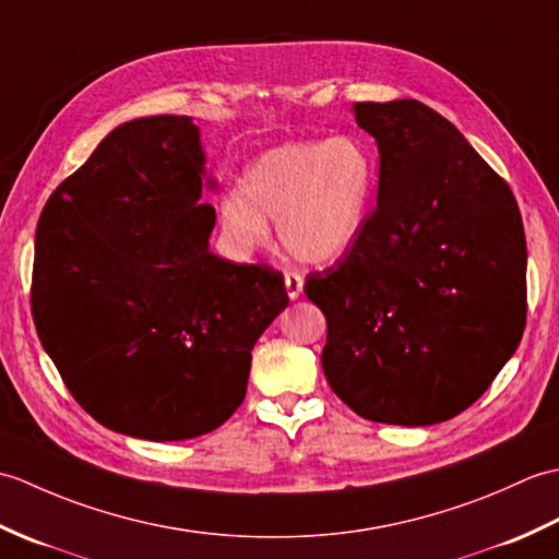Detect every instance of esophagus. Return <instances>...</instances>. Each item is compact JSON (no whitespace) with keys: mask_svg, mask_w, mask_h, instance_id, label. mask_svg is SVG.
<instances>
[{"mask_svg":"<svg viewBox=\"0 0 559 559\" xmlns=\"http://www.w3.org/2000/svg\"><path fill=\"white\" fill-rule=\"evenodd\" d=\"M302 288H305V281H302L300 273L288 271L286 273V293H288V298L290 300H298L300 295H302Z\"/></svg>","mask_w":559,"mask_h":559,"instance_id":"1","label":"esophagus"}]
</instances>
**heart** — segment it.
<instances>
[{"instance_id":"b5f03b06","label":"heart","mask_w":559,"mask_h":559,"mask_svg":"<svg viewBox=\"0 0 559 559\" xmlns=\"http://www.w3.org/2000/svg\"><path fill=\"white\" fill-rule=\"evenodd\" d=\"M374 185V160L360 139L290 141L247 165L242 192L221 197V235L233 254L249 257L271 242V221L290 257L334 264L360 242Z\"/></svg>"}]
</instances>
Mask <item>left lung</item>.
I'll return each instance as SVG.
<instances>
[{
	"label": "left lung",
	"instance_id": "8db88e82",
	"mask_svg": "<svg viewBox=\"0 0 559 559\" xmlns=\"http://www.w3.org/2000/svg\"><path fill=\"white\" fill-rule=\"evenodd\" d=\"M377 141V209L305 293L326 317L334 394L374 423L454 418L492 384L526 326V237L512 189L418 100L355 103Z\"/></svg>",
	"mask_w": 559,
	"mask_h": 559
}]
</instances>
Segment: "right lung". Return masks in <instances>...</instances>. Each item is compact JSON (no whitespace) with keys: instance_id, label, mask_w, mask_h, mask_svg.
Listing matches in <instances>:
<instances>
[{"instance_id":"right-lung-1","label":"right lung","mask_w":559,"mask_h":559,"mask_svg":"<svg viewBox=\"0 0 559 559\" xmlns=\"http://www.w3.org/2000/svg\"><path fill=\"white\" fill-rule=\"evenodd\" d=\"M199 127L156 115L115 127L59 185L35 233L31 307L45 353L108 430L177 442L245 401L252 348L288 307L278 271L209 249Z\"/></svg>"}]
</instances>
